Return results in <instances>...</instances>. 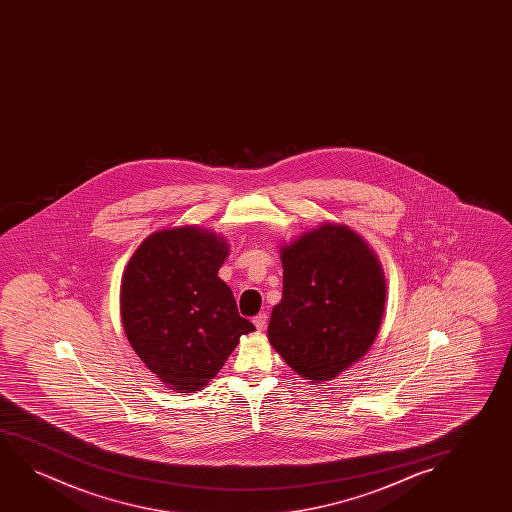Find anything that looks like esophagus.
Wrapping results in <instances>:
<instances>
[{
	"label": "esophagus",
	"mask_w": 512,
	"mask_h": 512,
	"mask_svg": "<svg viewBox=\"0 0 512 512\" xmlns=\"http://www.w3.org/2000/svg\"><path fill=\"white\" fill-rule=\"evenodd\" d=\"M253 323H255V327H257V330L266 329V325H267L266 313H259V315L255 316V318H253Z\"/></svg>",
	"instance_id": "esophagus-1"
}]
</instances>
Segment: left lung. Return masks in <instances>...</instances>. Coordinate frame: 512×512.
<instances>
[{"label":"left lung","instance_id":"left-lung-1","mask_svg":"<svg viewBox=\"0 0 512 512\" xmlns=\"http://www.w3.org/2000/svg\"><path fill=\"white\" fill-rule=\"evenodd\" d=\"M283 297L267 327L274 350L309 383L362 360L378 337L386 280L378 255L348 225L322 224L280 246Z\"/></svg>","mask_w":512,"mask_h":512}]
</instances>
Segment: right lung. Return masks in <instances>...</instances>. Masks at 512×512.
Returning <instances> with one entry per match:
<instances>
[{"instance_id":"add662e5","label":"right lung","mask_w":512,"mask_h":512,"mask_svg":"<svg viewBox=\"0 0 512 512\" xmlns=\"http://www.w3.org/2000/svg\"><path fill=\"white\" fill-rule=\"evenodd\" d=\"M229 243L197 225L145 238L120 283V318L141 362L178 393L203 390L255 330L218 278Z\"/></svg>"}]
</instances>
